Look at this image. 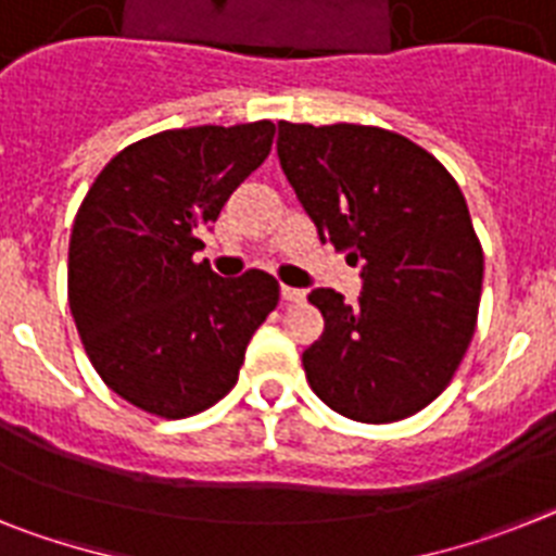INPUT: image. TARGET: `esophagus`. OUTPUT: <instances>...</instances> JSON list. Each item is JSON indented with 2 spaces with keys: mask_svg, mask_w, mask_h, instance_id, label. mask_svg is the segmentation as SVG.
Segmentation results:
<instances>
[{
  "mask_svg": "<svg viewBox=\"0 0 556 556\" xmlns=\"http://www.w3.org/2000/svg\"><path fill=\"white\" fill-rule=\"evenodd\" d=\"M279 293H282V300H286V302H302V300H305V291H302V288L282 286V288H279Z\"/></svg>",
  "mask_w": 556,
  "mask_h": 556,
  "instance_id": "esophagus-1",
  "label": "esophagus"
}]
</instances>
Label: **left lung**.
<instances>
[{"label": "left lung", "instance_id": "8db88e82", "mask_svg": "<svg viewBox=\"0 0 556 556\" xmlns=\"http://www.w3.org/2000/svg\"><path fill=\"white\" fill-rule=\"evenodd\" d=\"M279 166L321 242L362 265L348 305L333 288L307 300L325 330L302 353L330 409L390 424L444 393L478 319L483 251L458 184L413 141L358 124L279 121Z\"/></svg>", "mask_w": 556, "mask_h": 556}]
</instances>
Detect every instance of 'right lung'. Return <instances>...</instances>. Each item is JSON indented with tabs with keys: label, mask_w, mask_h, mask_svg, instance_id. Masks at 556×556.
I'll list each match as a JSON object with an SVG mask.
<instances>
[{
	"label": "right lung",
	"mask_w": 556,
	"mask_h": 556,
	"mask_svg": "<svg viewBox=\"0 0 556 556\" xmlns=\"http://www.w3.org/2000/svg\"><path fill=\"white\" fill-rule=\"evenodd\" d=\"M274 124L166 129L106 163L73 223L70 311L112 393L161 418L208 409L237 384L277 307L265 270L194 263L226 200L268 157Z\"/></svg>",
	"instance_id": "1"
}]
</instances>
